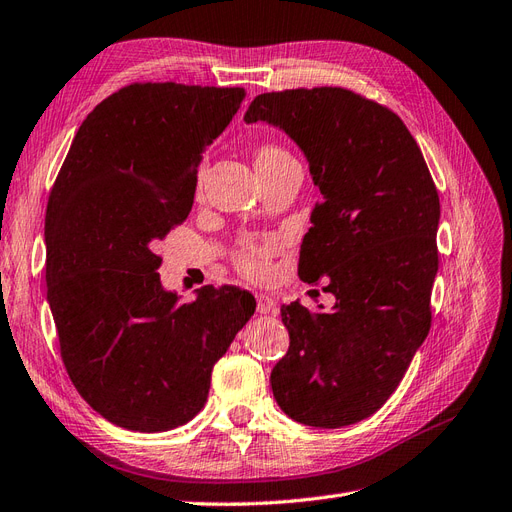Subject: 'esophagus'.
I'll return each mask as SVG.
<instances>
[{
    "label": "esophagus",
    "instance_id": "obj_1",
    "mask_svg": "<svg viewBox=\"0 0 512 512\" xmlns=\"http://www.w3.org/2000/svg\"><path fill=\"white\" fill-rule=\"evenodd\" d=\"M256 309L258 314H275L277 303L269 297V294H256Z\"/></svg>",
    "mask_w": 512,
    "mask_h": 512
}]
</instances>
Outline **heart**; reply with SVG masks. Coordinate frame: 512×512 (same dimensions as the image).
<instances>
[{"label":"heart","mask_w":512,"mask_h":512,"mask_svg":"<svg viewBox=\"0 0 512 512\" xmlns=\"http://www.w3.org/2000/svg\"><path fill=\"white\" fill-rule=\"evenodd\" d=\"M252 158H254V166H256L258 175L271 173V170H277V168L294 162L290 153L277 143L256 145L252 151ZM200 177L203 175H198V185H200ZM271 256H273V243H243L241 247H237L235 254H232V262H235V267L245 277L262 280V277H267V273H269Z\"/></svg>","instance_id":"heart-1"}]
</instances>
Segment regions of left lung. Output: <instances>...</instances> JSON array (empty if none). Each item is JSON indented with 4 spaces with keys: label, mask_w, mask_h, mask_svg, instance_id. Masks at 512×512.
<instances>
[{
    "label": "left lung",
    "mask_w": 512,
    "mask_h": 512,
    "mask_svg": "<svg viewBox=\"0 0 512 512\" xmlns=\"http://www.w3.org/2000/svg\"><path fill=\"white\" fill-rule=\"evenodd\" d=\"M243 119L280 126L305 153L320 200L299 277L335 294L331 312L282 305L290 348L273 397L303 425L359 423L395 393L431 327L436 183L406 123L344 87L260 94Z\"/></svg>",
    "instance_id": "left-lung-1"
}]
</instances>
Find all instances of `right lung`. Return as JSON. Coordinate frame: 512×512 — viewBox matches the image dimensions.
<instances>
[{
    "label": "right lung",
    "instance_id": "right-lung-1",
    "mask_svg": "<svg viewBox=\"0 0 512 512\" xmlns=\"http://www.w3.org/2000/svg\"><path fill=\"white\" fill-rule=\"evenodd\" d=\"M243 98V87H121L81 123L51 188L46 297L61 361L87 404L123 429L192 421L213 365L254 316V297L235 286L179 303L156 252L190 215L203 151Z\"/></svg>",
    "mask_w": 512,
    "mask_h": 512
}]
</instances>
